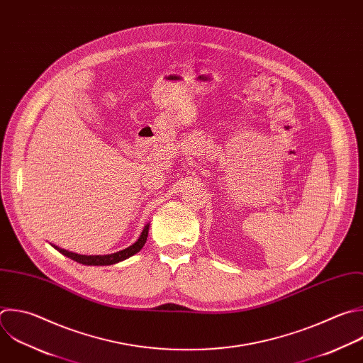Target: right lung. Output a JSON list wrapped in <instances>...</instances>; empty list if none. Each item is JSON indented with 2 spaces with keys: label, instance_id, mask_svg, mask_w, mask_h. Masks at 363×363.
Instances as JSON below:
<instances>
[{
  "label": "right lung",
  "instance_id": "add662e5",
  "mask_svg": "<svg viewBox=\"0 0 363 363\" xmlns=\"http://www.w3.org/2000/svg\"><path fill=\"white\" fill-rule=\"evenodd\" d=\"M148 229H150V225H145L143 233L140 235V238L135 240V242L123 250V251H118V252H113V254H109V255H78V254H74V252H69V251H65L62 248H58L55 247L62 255L82 264V265H94V267H106V265H113V264H118L121 261H125L128 258H131L133 255H135L137 252H140L143 250V247L145 245L147 242V238H148Z\"/></svg>",
  "mask_w": 363,
  "mask_h": 363
}]
</instances>
